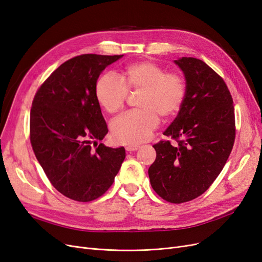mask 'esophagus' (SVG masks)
<instances>
[{
	"instance_id": "34e87169",
	"label": "esophagus",
	"mask_w": 262,
	"mask_h": 262,
	"mask_svg": "<svg viewBox=\"0 0 262 262\" xmlns=\"http://www.w3.org/2000/svg\"><path fill=\"white\" fill-rule=\"evenodd\" d=\"M139 148H140L139 145H128L125 147V149L128 150V152H134V150H137Z\"/></svg>"
}]
</instances>
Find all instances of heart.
I'll return each mask as SVG.
<instances>
[{
    "label": "heart",
    "instance_id": "1",
    "mask_svg": "<svg viewBox=\"0 0 262 262\" xmlns=\"http://www.w3.org/2000/svg\"><path fill=\"white\" fill-rule=\"evenodd\" d=\"M129 91H142L139 106L112 122L113 138L121 144H139L146 141L163 117L175 115L186 97V81L175 72L150 61L134 62L126 67L122 76L114 72L102 74L95 86L99 105L114 114L120 110Z\"/></svg>",
    "mask_w": 262,
    "mask_h": 262
}]
</instances>
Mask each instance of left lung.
<instances>
[{
	"mask_svg": "<svg viewBox=\"0 0 262 262\" xmlns=\"http://www.w3.org/2000/svg\"><path fill=\"white\" fill-rule=\"evenodd\" d=\"M186 78V97L164 134L175 140L154 144L148 177L154 191L170 203L204 193L226 164L235 141L232 95L215 71L195 58L175 60Z\"/></svg>",
	"mask_w": 262,
	"mask_h": 262,
	"instance_id": "8db88e82",
	"label": "left lung"
}]
</instances>
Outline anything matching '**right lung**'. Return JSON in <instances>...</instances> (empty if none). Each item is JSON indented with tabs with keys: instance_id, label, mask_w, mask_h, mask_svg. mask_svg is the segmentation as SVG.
<instances>
[{
	"instance_id": "right-lung-1",
	"label": "right lung",
	"mask_w": 262,
	"mask_h": 262,
	"mask_svg": "<svg viewBox=\"0 0 262 262\" xmlns=\"http://www.w3.org/2000/svg\"><path fill=\"white\" fill-rule=\"evenodd\" d=\"M122 57L91 53L68 60L39 87L31 105L37 160L51 185L78 202L104 194L124 161V147L97 144L108 128L95 95L100 73Z\"/></svg>"
}]
</instances>
